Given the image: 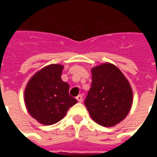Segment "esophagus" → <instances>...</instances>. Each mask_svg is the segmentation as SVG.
Here are the masks:
<instances>
[{
	"mask_svg": "<svg viewBox=\"0 0 157 157\" xmlns=\"http://www.w3.org/2000/svg\"><path fill=\"white\" fill-rule=\"evenodd\" d=\"M76 99H77V100H78V101L79 103H81L82 101H83V96H82L81 94H80V95H78V97H77Z\"/></svg>",
	"mask_w": 157,
	"mask_h": 157,
	"instance_id": "esophagus-1",
	"label": "esophagus"
}]
</instances>
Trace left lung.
I'll return each instance as SVG.
<instances>
[{"mask_svg": "<svg viewBox=\"0 0 157 157\" xmlns=\"http://www.w3.org/2000/svg\"><path fill=\"white\" fill-rule=\"evenodd\" d=\"M91 71L92 86L85 105L96 123L113 127L129 113L133 104L132 87L121 70L113 63H101Z\"/></svg>", "mask_w": 157, "mask_h": 157, "instance_id": "1", "label": "left lung"}]
</instances>
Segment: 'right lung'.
<instances>
[{
    "label": "right lung",
    "mask_w": 157,
    "mask_h": 157,
    "mask_svg": "<svg viewBox=\"0 0 157 157\" xmlns=\"http://www.w3.org/2000/svg\"><path fill=\"white\" fill-rule=\"evenodd\" d=\"M63 66L52 63L36 72L28 82L24 102L29 113L43 125L61 121L77 100L69 95V85L61 78Z\"/></svg>",
    "instance_id": "obj_1"
}]
</instances>
